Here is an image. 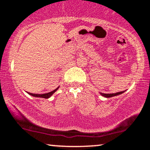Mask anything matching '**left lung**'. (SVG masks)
I'll use <instances>...</instances> for the list:
<instances>
[{
    "mask_svg": "<svg viewBox=\"0 0 150 150\" xmlns=\"http://www.w3.org/2000/svg\"><path fill=\"white\" fill-rule=\"evenodd\" d=\"M126 91H120V92H117V93H100V94L103 96L105 97V98H111V97H113V96H118V95H120L122 94V93H124Z\"/></svg>",
    "mask_w": 150,
    "mask_h": 150,
    "instance_id": "obj_1",
    "label": "left lung"
}]
</instances>
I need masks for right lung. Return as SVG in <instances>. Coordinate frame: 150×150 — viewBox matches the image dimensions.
Listing matches in <instances>:
<instances>
[{
  "mask_svg": "<svg viewBox=\"0 0 150 150\" xmlns=\"http://www.w3.org/2000/svg\"><path fill=\"white\" fill-rule=\"evenodd\" d=\"M59 88V87H57L56 89L53 90V91H51V92H49L47 93H43V94H36V93H29V92H27V93H28L29 95L32 96H34V97H38V98H50V97H51L57 91Z\"/></svg>",
  "mask_w": 150,
  "mask_h": 150,
  "instance_id": "right-lung-1",
  "label": "right lung"
}]
</instances>
